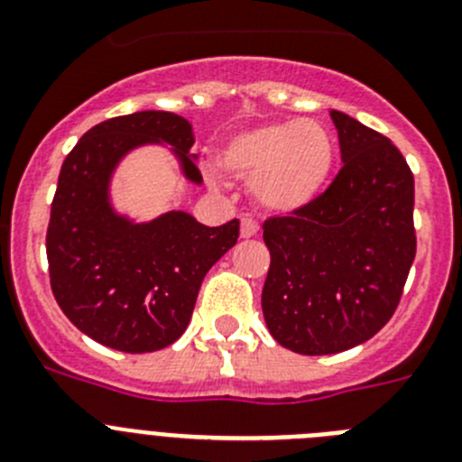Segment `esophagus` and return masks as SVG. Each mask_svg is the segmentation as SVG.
<instances>
[{
  "label": "esophagus",
  "mask_w": 462,
  "mask_h": 462,
  "mask_svg": "<svg viewBox=\"0 0 462 462\" xmlns=\"http://www.w3.org/2000/svg\"><path fill=\"white\" fill-rule=\"evenodd\" d=\"M256 234H259V224L254 222L252 217H245L243 222H240V236H243V238H254Z\"/></svg>",
  "instance_id": "esophagus-1"
}]
</instances>
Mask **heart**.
<instances>
[{
    "instance_id": "heart-1",
    "label": "heart",
    "mask_w": 462,
    "mask_h": 462,
    "mask_svg": "<svg viewBox=\"0 0 462 462\" xmlns=\"http://www.w3.org/2000/svg\"><path fill=\"white\" fill-rule=\"evenodd\" d=\"M334 139L316 121H277L228 139L219 164L231 176L252 179L263 208L291 213L314 201L334 167Z\"/></svg>"
}]
</instances>
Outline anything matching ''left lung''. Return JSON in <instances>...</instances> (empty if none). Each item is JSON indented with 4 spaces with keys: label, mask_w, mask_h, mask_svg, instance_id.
Here are the masks:
<instances>
[{
    "label": "left lung",
    "mask_w": 462,
    "mask_h": 462,
    "mask_svg": "<svg viewBox=\"0 0 462 462\" xmlns=\"http://www.w3.org/2000/svg\"><path fill=\"white\" fill-rule=\"evenodd\" d=\"M329 116L344 167L314 201L263 222L265 325L300 355L341 353L378 334L417 252L414 176L401 151L348 114Z\"/></svg>",
    "instance_id": "8db88e82"
}]
</instances>
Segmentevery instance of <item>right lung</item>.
<instances>
[{
	"label": "right lung",
	"instance_id": "right-lung-1",
	"mask_svg": "<svg viewBox=\"0 0 462 462\" xmlns=\"http://www.w3.org/2000/svg\"><path fill=\"white\" fill-rule=\"evenodd\" d=\"M164 142L183 173L201 183L189 148L188 118L134 112L93 125L59 171L50 210V286L68 320L98 344L121 353H153L188 328L210 268L238 243L240 222L203 226L183 210L134 224L114 213L109 179L128 151Z\"/></svg>",
	"mask_w": 462,
	"mask_h": 462
}]
</instances>
